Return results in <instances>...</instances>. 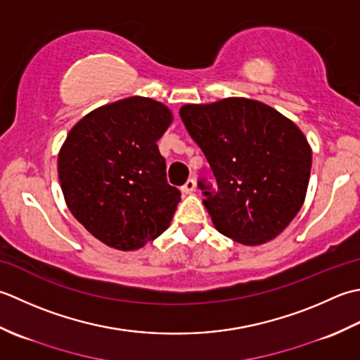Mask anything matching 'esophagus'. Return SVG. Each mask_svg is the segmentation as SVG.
<instances>
[{"instance_id":"34e87169","label":"esophagus","mask_w":360,"mask_h":360,"mask_svg":"<svg viewBox=\"0 0 360 360\" xmlns=\"http://www.w3.org/2000/svg\"><path fill=\"white\" fill-rule=\"evenodd\" d=\"M181 191H183V193H185V194H193L194 191H195V181H194L193 179H189V180L185 183V185L181 186Z\"/></svg>"}]
</instances>
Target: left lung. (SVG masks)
<instances>
[{
    "label": "left lung",
    "instance_id": "left-lung-1",
    "mask_svg": "<svg viewBox=\"0 0 360 360\" xmlns=\"http://www.w3.org/2000/svg\"><path fill=\"white\" fill-rule=\"evenodd\" d=\"M180 116L216 175L217 193L207 189L203 202L214 229L242 245L281 234L303 207L312 166L297 124L247 98L185 104Z\"/></svg>",
    "mask_w": 360,
    "mask_h": 360
}]
</instances>
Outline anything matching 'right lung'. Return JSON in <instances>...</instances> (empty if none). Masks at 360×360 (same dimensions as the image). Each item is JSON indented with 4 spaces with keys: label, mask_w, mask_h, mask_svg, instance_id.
Instances as JSON below:
<instances>
[{
    "label": "right lung",
    "mask_w": 360,
    "mask_h": 360,
    "mask_svg": "<svg viewBox=\"0 0 360 360\" xmlns=\"http://www.w3.org/2000/svg\"><path fill=\"white\" fill-rule=\"evenodd\" d=\"M172 120L163 102L120 99L86 113L58 150L65 203L107 247L138 250L171 225L180 191L167 185L157 141Z\"/></svg>",
    "instance_id": "add662e5"
}]
</instances>
